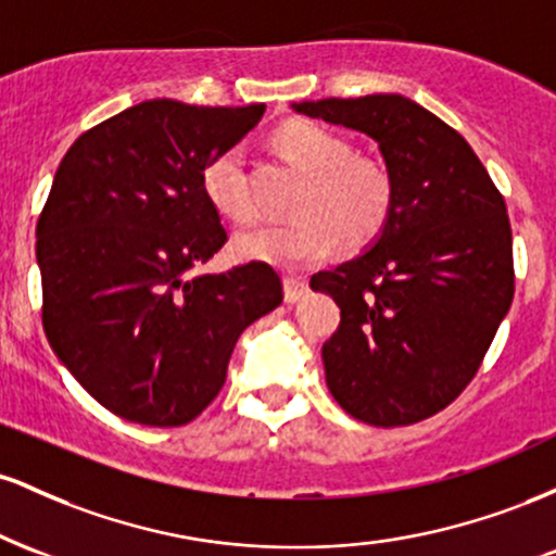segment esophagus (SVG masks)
<instances>
[{
    "label": "esophagus",
    "mask_w": 556,
    "mask_h": 556,
    "mask_svg": "<svg viewBox=\"0 0 556 556\" xmlns=\"http://www.w3.org/2000/svg\"><path fill=\"white\" fill-rule=\"evenodd\" d=\"M308 290V282L303 277H285V300L287 303H298Z\"/></svg>",
    "instance_id": "obj_1"
}]
</instances>
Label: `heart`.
Listing matches in <instances>:
<instances>
[{"instance_id":"b5f03b06","label":"heart","mask_w":556,"mask_h":556,"mask_svg":"<svg viewBox=\"0 0 556 556\" xmlns=\"http://www.w3.org/2000/svg\"><path fill=\"white\" fill-rule=\"evenodd\" d=\"M279 143L314 175L300 201L303 216L242 229L235 238L240 258L295 269L327 258L337 238L344 245H361L384 227L392 208V180L381 164L355 156L353 143L324 125H287ZM201 185L208 203L229 219L245 222L256 214L245 146L219 151L203 169Z\"/></svg>"}]
</instances>
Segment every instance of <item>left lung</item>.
<instances>
[{
	"mask_svg": "<svg viewBox=\"0 0 556 556\" xmlns=\"http://www.w3.org/2000/svg\"><path fill=\"white\" fill-rule=\"evenodd\" d=\"M290 106L366 132L392 180V208L366 251L311 277L342 314L321 348L331 397L384 429L429 418L468 387L513 303L504 198L468 140L407 96Z\"/></svg>",
	"mask_w": 556,
	"mask_h": 556,
	"instance_id": "8db88e82",
	"label": "left lung"
}]
</instances>
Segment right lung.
Here are the masks:
<instances>
[{
    "instance_id": "obj_1",
    "label": "right lung",
    "mask_w": 556,
    "mask_h": 556,
    "mask_svg": "<svg viewBox=\"0 0 556 556\" xmlns=\"http://www.w3.org/2000/svg\"><path fill=\"white\" fill-rule=\"evenodd\" d=\"M264 104L149 99L70 146L36 225L43 331L96 402L182 426L219 394L240 334L282 303L269 264L198 266L227 242L201 175Z\"/></svg>"
}]
</instances>
